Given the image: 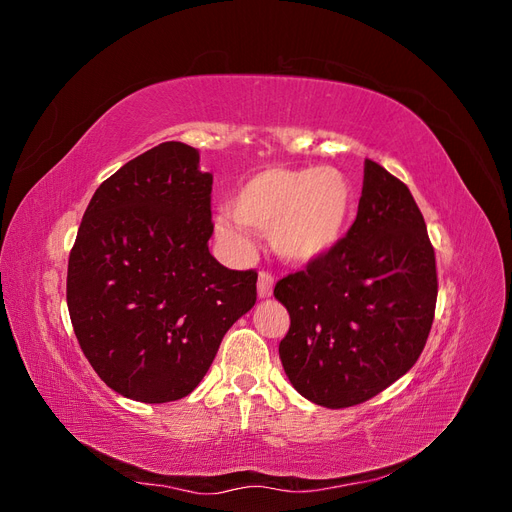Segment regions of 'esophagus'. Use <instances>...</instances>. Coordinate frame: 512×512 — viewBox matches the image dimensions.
Masks as SVG:
<instances>
[{
    "mask_svg": "<svg viewBox=\"0 0 512 512\" xmlns=\"http://www.w3.org/2000/svg\"><path fill=\"white\" fill-rule=\"evenodd\" d=\"M273 277H271V273H267V271H260L258 273V297L260 299H269L271 294H273Z\"/></svg>",
    "mask_w": 512,
    "mask_h": 512,
    "instance_id": "obj_1",
    "label": "esophagus"
}]
</instances>
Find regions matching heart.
<instances>
[{"label":"heart","instance_id":"1","mask_svg":"<svg viewBox=\"0 0 512 512\" xmlns=\"http://www.w3.org/2000/svg\"><path fill=\"white\" fill-rule=\"evenodd\" d=\"M228 211L242 226L269 232L282 260L307 267L344 239L354 215V190L342 170L331 166H273L247 177L232 192ZM231 219L220 213L215 232L232 250L247 252L250 239Z\"/></svg>","mask_w":512,"mask_h":512}]
</instances>
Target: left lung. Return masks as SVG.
<instances>
[{
  "mask_svg": "<svg viewBox=\"0 0 512 512\" xmlns=\"http://www.w3.org/2000/svg\"><path fill=\"white\" fill-rule=\"evenodd\" d=\"M290 314L280 359L324 408L363 404L421 356L436 312V256L406 183L365 160L356 220L331 254L277 282Z\"/></svg>",
  "mask_w": 512,
  "mask_h": 512,
  "instance_id": "8db88e82",
  "label": "left lung"
}]
</instances>
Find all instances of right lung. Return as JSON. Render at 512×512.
<instances>
[{"label":"right lung","instance_id":"obj_1","mask_svg":"<svg viewBox=\"0 0 512 512\" xmlns=\"http://www.w3.org/2000/svg\"><path fill=\"white\" fill-rule=\"evenodd\" d=\"M198 149L168 141L96 190L68 260V312L106 386L143 404L190 395L256 303L254 271L209 252L211 183Z\"/></svg>","mask_w":512,"mask_h":512}]
</instances>
